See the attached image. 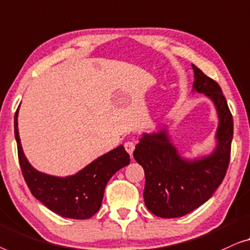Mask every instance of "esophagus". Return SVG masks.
Returning <instances> with one entry per match:
<instances>
[{"mask_svg":"<svg viewBox=\"0 0 250 250\" xmlns=\"http://www.w3.org/2000/svg\"><path fill=\"white\" fill-rule=\"evenodd\" d=\"M135 147H136V144L132 143V142H126V143L125 144V148L126 152L129 153L130 156L132 155L133 150H135Z\"/></svg>","mask_w":250,"mask_h":250,"instance_id":"obj_1","label":"esophagus"}]
</instances>
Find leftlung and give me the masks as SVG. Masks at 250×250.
Masks as SVG:
<instances>
[{"label": "left lung", "mask_w": 250, "mask_h": 250, "mask_svg": "<svg viewBox=\"0 0 250 250\" xmlns=\"http://www.w3.org/2000/svg\"><path fill=\"white\" fill-rule=\"evenodd\" d=\"M194 91L210 98L219 115L216 148L208 156L185 160L170 142L167 130L144 133L133 157L145 171L144 199L149 212L173 219L198 208L222 184L229 167L233 119L222 89L215 80L192 64Z\"/></svg>", "instance_id": "8db88e82"}]
</instances>
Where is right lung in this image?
<instances>
[{"instance_id":"add662e5","label":"right lung","mask_w":250,"mask_h":250,"mask_svg":"<svg viewBox=\"0 0 250 250\" xmlns=\"http://www.w3.org/2000/svg\"><path fill=\"white\" fill-rule=\"evenodd\" d=\"M15 136L20 167L30 192L52 212L69 219L85 220L93 216L102 205L108 180L130 162L129 154L120 145L75 175L54 177L37 171L24 156L18 132V110L15 115Z\"/></svg>"}]
</instances>
